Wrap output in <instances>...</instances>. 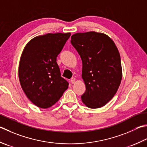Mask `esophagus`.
Here are the masks:
<instances>
[{"label":"esophagus","instance_id":"esophagus-1","mask_svg":"<svg viewBox=\"0 0 147 147\" xmlns=\"http://www.w3.org/2000/svg\"><path fill=\"white\" fill-rule=\"evenodd\" d=\"M75 82H76V78H72L71 79V82L72 84H74V83H75Z\"/></svg>","mask_w":147,"mask_h":147}]
</instances>
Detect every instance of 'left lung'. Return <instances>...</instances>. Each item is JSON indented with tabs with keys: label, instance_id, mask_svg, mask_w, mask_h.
Returning <instances> with one entry per match:
<instances>
[{
	"label": "left lung",
	"instance_id": "obj_1",
	"mask_svg": "<svg viewBox=\"0 0 147 147\" xmlns=\"http://www.w3.org/2000/svg\"><path fill=\"white\" fill-rule=\"evenodd\" d=\"M71 43L82 60L86 86L82 102L90 108L102 107L113 98L121 82L119 50L107 35L96 32L73 34Z\"/></svg>",
	"mask_w": 147,
	"mask_h": 147
}]
</instances>
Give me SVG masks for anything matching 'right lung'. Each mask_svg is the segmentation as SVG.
I'll return each mask as SVG.
<instances>
[{"instance_id": "right-lung-1", "label": "right lung", "mask_w": 147, "mask_h": 147, "mask_svg": "<svg viewBox=\"0 0 147 147\" xmlns=\"http://www.w3.org/2000/svg\"><path fill=\"white\" fill-rule=\"evenodd\" d=\"M70 33H55L34 37L27 43L20 59L18 76L23 90L34 105L48 108L56 103L68 88L61 77L57 57Z\"/></svg>"}]
</instances>
